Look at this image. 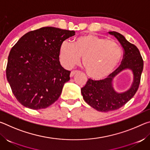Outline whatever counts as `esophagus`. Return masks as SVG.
<instances>
[{
    "label": "esophagus",
    "instance_id": "obj_1",
    "mask_svg": "<svg viewBox=\"0 0 150 150\" xmlns=\"http://www.w3.org/2000/svg\"><path fill=\"white\" fill-rule=\"evenodd\" d=\"M79 72V71H77V70H76V71H72L71 72V73H70V77H73L75 74H76V73H77Z\"/></svg>",
    "mask_w": 150,
    "mask_h": 150
}]
</instances>
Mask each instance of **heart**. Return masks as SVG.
Returning a JSON list of instances; mask_svg holds the SVG:
<instances>
[{
    "instance_id": "1",
    "label": "heart",
    "mask_w": 150,
    "mask_h": 150,
    "mask_svg": "<svg viewBox=\"0 0 150 150\" xmlns=\"http://www.w3.org/2000/svg\"><path fill=\"white\" fill-rule=\"evenodd\" d=\"M83 63L90 77L101 79L115 71L122 57L117 43L95 34H87L75 40L73 44L64 41L60 46V62L67 69Z\"/></svg>"
}]
</instances>
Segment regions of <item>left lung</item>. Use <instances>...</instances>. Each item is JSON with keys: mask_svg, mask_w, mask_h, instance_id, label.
I'll return each instance as SVG.
<instances>
[{"mask_svg": "<svg viewBox=\"0 0 150 150\" xmlns=\"http://www.w3.org/2000/svg\"><path fill=\"white\" fill-rule=\"evenodd\" d=\"M108 33L114 35L123 47L124 56L121 64L105 79L94 81L88 79L86 85L81 89L85 102L100 112L117 110L133 97L138 89L144 68L143 59L138 47L127 41L120 33ZM126 69H130L133 73V84L128 90L118 93L113 87V81L116 76Z\"/></svg>", "mask_w": 150, "mask_h": 150, "instance_id": "left-lung-1", "label": "left lung"}]
</instances>
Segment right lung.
<instances>
[{
	"label": "right lung",
	"instance_id": "add662e5",
	"mask_svg": "<svg viewBox=\"0 0 150 150\" xmlns=\"http://www.w3.org/2000/svg\"><path fill=\"white\" fill-rule=\"evenodd\" d=\"M75 34L73 30L44 27L26 33L12 47L6 75L21 105L39 110L59 98L71 73L60 64V46Z\"/></svg>",
	"mask_w": 150,
	"mask_h": 150
}]
</instances>
